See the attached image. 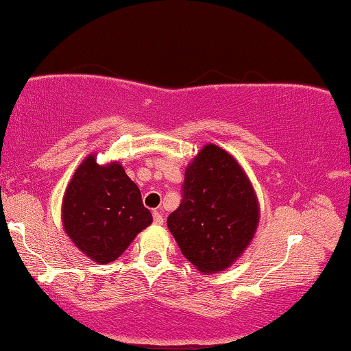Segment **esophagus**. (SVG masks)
Listing matches in <instances>:
<instances>
[{
    "mask_svg": "<svg viewBox=\"0 0 351 351\" xmlns=\"http://www.w3.org/2000/svg\"><path fill=\"white\" fill-rule=\"evenodd\" d=\"M154 223L155 225H163L165 223V217L161 210H154Z\"/></svg>",
    "mask_w": 351,
    "mask_h": 351,
    "instance_id": "34e87169",
    "label": "esophagus"
}]
</instances>
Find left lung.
I'll return each instance as SVG.
<instances>
[{
    "label": "left lung",
    "mask_w": 351,
    "mask_h": 351,
    "mask_svg": "<svg viewBox=\"0 0 351 351\" xmlns=\"http://www.w3.org/2000/svg\"><path fill=\"white\" fill-rule=\"evenodd\" d=\"M260 206L234 156L207 144L188 165L182 202L167 228L182 253L202 274L230 267L255 236Z\"/></svg>",
    "instance_id": "left-lung-1"
}]
</instances>
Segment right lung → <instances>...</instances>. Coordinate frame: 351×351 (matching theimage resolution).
<instances>
[{"instance_id":"add662e5","label":"right lung","mask_w":351,"mask_h":351,"mask_svg":"<svg viewBox=\"0 0 351 351\" xmlns=\"http://www.w3.org/2000/svg\"><path fill=\"white\" fill-rule=\"evenodd\" d=\"M62 220L66 234L80 252L108 264L150 225L152 213L142 204L139 188L123 166L117 161L101 166L90 155L66 188Z\"/></svg>"}]
</instances>
